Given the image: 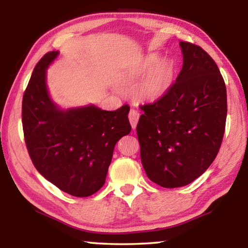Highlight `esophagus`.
Instances as JSON below:
<instances>
[{
  "mask_svg": "<svg viewBox=\"0 0 248 248\" xmlns=\"http://www.w3.org/2000/svg\"><path fill=\"white\" fill-rule=\"evenodd\" d=\"M128 117H129L130 124H131V127L133 129H136L138 121H139V118H140V114L136 110V109H130Z\"/></svg>",
  "mask_w": 248,
  "mask_h": 248,
  "instance_id": "obj_1",
  "label": "esophagus"
}]
</instances>
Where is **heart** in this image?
I'll return each mask as SVG.
<instances>
[{"label":"heart","mask_w":248,"mask_h":248,"mask_svg":"<svg viewBox=\"0 0 248 248\" xmlns=\"http://www.w3.org/2000/svg\"><path fill=\"white\" fill-rule=\"evenodd\" d=\"M138 74L146 73L138 84L134 94L140 100L156 102L169 93L175 79V64L170 60L158 61V57L150 56L138 69Z\"/></svg>","instance_id":"obj_1"}]
</instances>
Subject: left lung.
I'll return each instance as SVG.
<instances>
[{
  "mask_svg": "<svg viewBox=\"0 0 248 248\" xmlns=\"http://www.w3.org/2000/svg\"><path fill=\"white\" fill-rule=\"evenodd\" d=\"M183 69L164 97L141 106L137 134L146 176L164 188L186 186L215 161L224 136L226 87L215 60L180 41Z\"/></svg>",
  "mask_w": 248,
  "mask_h": 248,
  "instance_id": "8db88e82",
  "label": "left lung"
}]
</instances>
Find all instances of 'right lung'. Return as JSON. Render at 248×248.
I'll return each instance as SVG.
<instances>
[{
	"label": "right lung",
	"instance_id": "1",
	"mask_svg": "<svg viewBox=\"0 0 248 248\" xmlns=\"http://www.w3.org/2000/svg\"><path fill=\"white\" fill-rule=\"evenodd\" d=\"M58 54L46 53L32 71L23 96L24 138L32 164L46 179L66 194L89 197L103 187L116 143L131 131L130 107L59 108L46 84V70Z\"/></svg>",
	"mask_w": 248,
	"mask_h": 248
}]
</instances>
